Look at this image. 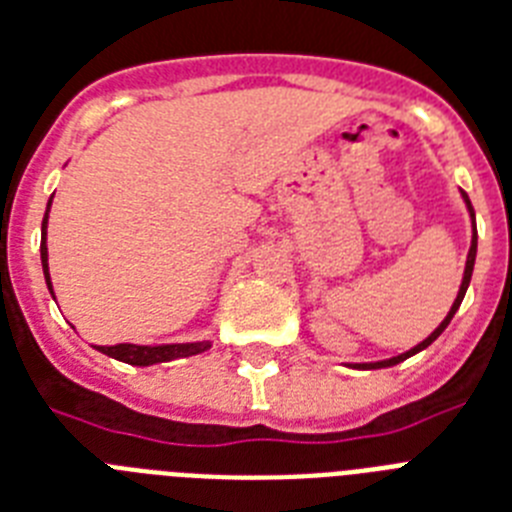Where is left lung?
I'll list each match as a JSON object with an SVG mask.
<instances>
[{"label": "left lung", "instance_id": "8db88e82", "mask_svg": "<svg viewBox=\"0 0 512 512\" xmlns=\"http://www.w3.org/2000/svg\"><path fill=\"white\" fill-rule=\"evenodd\" d=\"M460 196H463V201H466V206H468V214H471V227H474V235H471V248H468V259H466V272H463V282H460L458 298H455L453 308H450V314L445 316V322L439 324V327L434 329L432 335L426 337L424 342H418L416 348H411V350H408V353H400V356L387 358V361H377V363H353V369H387V366H395V363L405 361V358L416 356L418 350L429 348V345H432V342L437 340V337L442 335V332H445V327H447V324H450V319H453L455 311H458V308H460V303H463V298H466L468 285H471V274H474V261H476V214H474V206H471V201H468L466 190H460Z\"/></svg>", "mask_w": 512, "mask_h": 512}]
</instances>
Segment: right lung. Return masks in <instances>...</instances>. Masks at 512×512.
Masks as SVG:
<instances>
[{
  "mask_svg": "<svg viewBox=\"0 0 512 512\" xmlns=\"http://www.w3.org/2000/svg\"><path fill=\"white\" fill-rule=\"evenodd\" d=\"M52 198H49V204H46L44 222H41V266H44L46 287H49V293H52L54 298L52 280H49V251H46V225H49V206H52ZM94 348L99 350V353H104V356L117 358V361L130 363V366H151V363L198 356V353H204V350L211 348V342H175V345H130V342H120V345H94Z\"/></svg>",
  "mask_w": 512,
  "mask_h": 512,
  "instance_id": "right-lung-1",
  "label": "right lung"
}]
</instances>
